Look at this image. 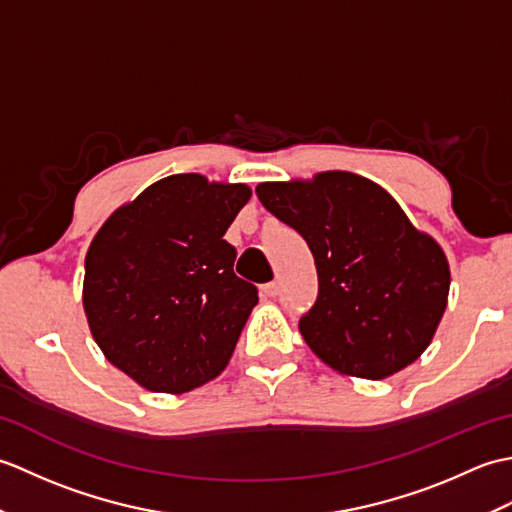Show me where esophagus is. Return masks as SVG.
<instances>
[{"label":"esophagus","mask_w":512,"mask_h":512,"mask_svg":"<svg viewBox=\"0 0 512 512\" xmlns=\"http://www.w3.org/2000/svg\"><path fill=\"white\" fill-rule=\"evenodd\" d=\"M259 292H262V297H266V299H270V297H277L279 286L275 284V281H270V284H264L262 288H259Z\"/></svg>","instance_id":"esophagus-1"}]
</instances>
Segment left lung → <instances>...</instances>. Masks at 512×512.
Listing matches in <instances>:
<instances>
[{
	"mask_svg": "<svg viewBox=\"0 0 512 512\" xmlns=\"http://www.w3.org/2000/svg\"><path fill=\"white\" fill-rule=\"evenodd\" d=\"M257 198L306 239L319 297L301 336L339 374L383 380L427 350L447 310L451 273L442 246L400 204L352 171L262 182Z\"/></svg>",
	"mask_w": 512,
	"mask_h": 512,
	"instance_id": "1",
	"label": "left lung"
}]
</instances>
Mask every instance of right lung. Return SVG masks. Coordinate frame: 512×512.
I'll list each match as a JSON object with an SVG mask.
<instances>
[{
  "mask_svg": "<svg viewBox=\"0 0 512 512\" xmlns=\"http://www.w3.org/2000/svg\"><path fill=\"white\" fill-rule=\"evenodd\" d=\"M248 184L176 173L107 217L85 255L83 310L107 361L149 391L184 394L228 365L257 288L224 233Z\"/></svg>",
  "mask_w": 512,
  "mask_h": 512,
  "instance_id": "1",
  "label": "right lung"
}]
</instances>
